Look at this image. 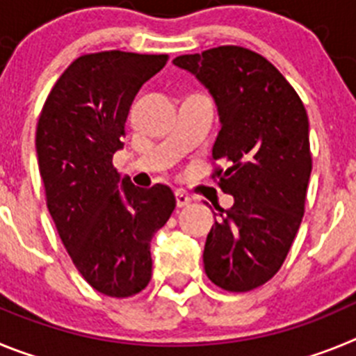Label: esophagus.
I'll return each mask as SVG.
<instances>
[{
  "label": "esophagus",
  "instance_id": "34e87169",
  "mask_svg": "<svg viewBox=\"0 0 356 356\" xmlns=\"http://www.w3.org/2000/svg\"><path fill=\"white\" fill-rule=\"evenodd\" d=\"M175 196H176V205L180 207V209H181V207L191 205V201H193V197L188 196L187 193H184V191H176Z\"/></svg>",
  "mask_w": 356,
  "mask_h": 356
}]
</instances>
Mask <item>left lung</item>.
Here are the masks:
<instances>
[{"mask_svg":"<svg viewBox=\"0 0 356 356\" xmlns=\"http://www.w3.org/2000/svg\"><path fill=\"white\" fill-rule=\"evenodd\" d=\"M216 99L221 130L212 147L222 193L203 251L212 284L229 292L260 287L280 271L305 213L312 172L308 115L284 74L259 53L219 46L176 56Z\"/></svg>","mask_w":356,"mask_h":356,"instance_id":"1","label":"left lung"}]
</instances>
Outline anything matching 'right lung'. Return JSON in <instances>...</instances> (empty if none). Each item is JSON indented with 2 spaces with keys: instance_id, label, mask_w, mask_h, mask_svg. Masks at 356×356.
Returning a JSON list of instances; mask_svg holds the SVG:
<instances>
[{
  "instance_id": "1",
  "label": "right lung",
  "mask_w": 356,
  "mask_h": 356,
  "mask_svg": "<svg viewBox=\"0 0 356 356\" xmlns=\"http://www.w3.org/2000/svg\"><path fill=\"white\" fill-rule=\"evenodd\" d=\"M168 58L118 49L78 56L37 122V162L56 232L87 284L110 298L146 289L151 237L176 207L168 185L135 187L112 163L134 97Z\"/></svg>"
}]
</instances>
